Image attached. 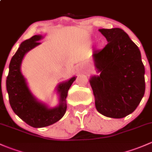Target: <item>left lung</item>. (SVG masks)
<instances>
[{
  "mask_svg": "<svg viewBox=\"0 0 152 152\" xmlns=\"http://www.w3.org/2000/svg\"><path fill=\"white\" fill-rule=\"evenodd\" d=\"M108 43L93 54L98 76L89 82L98 112L122 118L135 111L145 93V68L138 46L122 29H99Z\"/></svg>",
  "mask_w": 152,
  "mask_h": 152,
  "instance_id": "obj_1",
  "label": "left lung"
}]
</instances>
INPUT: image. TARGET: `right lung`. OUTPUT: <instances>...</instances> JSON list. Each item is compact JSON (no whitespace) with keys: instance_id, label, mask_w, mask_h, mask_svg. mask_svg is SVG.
I'll use <instances>...</instances> for the list:
<instances>
[{"instance_id":"right-lung-1","label":"right lung","mask_w":152,"mask_h":152,"mask_svg":"<svg viewBox=\"0 0 152 152\" xmlns=\"http://www.w3.org/2000/svg\"><path fill=\"white\" fill-rule=\"evenodd\" d=\"M42 35H34L20 45L9 64V72L6 79V89L11 109L18 117L33 128H43L52 125L62 118L66 110V98L69 88L75 80L73 77L61 83L56 88L59 94V104L54 108L38 102L29 89L25 78L21 72V64L24 55L40 45Z\"/></svg>"}]
</instances>
